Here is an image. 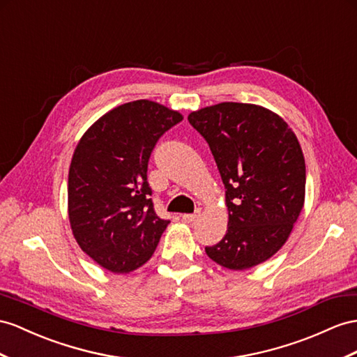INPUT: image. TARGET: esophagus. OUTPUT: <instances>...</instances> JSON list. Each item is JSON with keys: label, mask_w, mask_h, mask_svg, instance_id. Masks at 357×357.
Instances as JSON below:
<instances>
[{"label": "esophagus", "mask_w": 357, "mask_h": 357, "mask_svg": "<svg viewBox=\"0 0 357 357\" xmlns=\"http://www.w3.org/2000/svg\"><path fill=\"white\" fill-rule=\"evenodd\" d=\"M199 218V211L195 213V214H184L182 215V220H184L185 223H195Z\"/></svg>", "instance_id": "1"}]
</instances>
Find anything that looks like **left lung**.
Masks as SVG:
<instances>
[{"label": "left lung", "mask_w": 357, "mask_h": 357, "mask_svg": "<svg viewBox=\"0 0 357 357\" xmlns=\"http://www.w3.org/2000/svg\"><path fill=\"white\" fill-rule=\"evenodd\" d=\"M209 144L229 213L220 243L205 248L229 270L270 259L287 243L303 209L306 166L300 143L280 116L261 105L222 102L188 114Z\"/></svg>", "instance_id": "8db88e82"}]
</instances>
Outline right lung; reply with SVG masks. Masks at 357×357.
Masks as SVG:
<instances>
[{"label": "right lung", "mask_w": 357, "mask_h": 357, "mask_svg": "<svg viewBox=\"0 0 357 357\" xmlns=\"http://www.w3.org/2000/svg\"><path fill=\"white\" fill-rule=\"evenodd\" d=\"M182 114L148 99L113 108L78 142L69 167L68 211L78 245L100 267L130 273L148 262L169 220L157 215L148 162Z\"/></svg>", "instance_id": "add662e5"}]
</instances>
